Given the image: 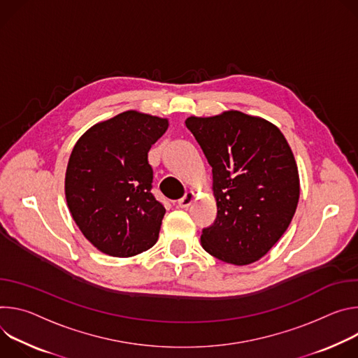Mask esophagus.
Here are the masks:
<instances>
[{
  "mask_svg": "<svg viewBox=\"0 0 358 358\" xmlns=\"http://www.w3.org/2000/svg\"><path fill=\"white\" fill-rule=\"evenodd\" d=\"M193 199H194V193H193V192L185 193L183 197H180V199L178 201V208H180V209L187 208V206L193 202Z\"/></svg>",
  "mask_w": 358,
  "mask_h": 358,
  "instance_id": "34e87169",
  "label": "esophagus"
}]
</instances>
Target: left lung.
Masks as SVG:
<instances>
[{
    "instance_id": "left-lung-1",
    "label": "left lung",
    "mask_w": 358,
    "mask_h": 358,
    "mask_svg": "<svg viewBox=\"0 0 358 358\" xmlns=\"http://www.w3.org/2000/svg\"><path fill=\"white\" fill-rule=\"evenodd\" d=\"M185 124L213 173L217 215L202 230V248L236 266L259 260L287 230L299 203V172L286 138L239 110L190 116Z\"/></svg>"
}]
</instances>
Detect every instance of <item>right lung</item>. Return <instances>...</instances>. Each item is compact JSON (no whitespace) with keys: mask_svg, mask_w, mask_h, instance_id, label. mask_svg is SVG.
I'll return each instance as SVG.
<instances>
[{"mask_svg":"<svg viewBox=\"0 0 358 358\" xmlns=\"http://www.w3.org/2000/svg\"><path fill=\"white\" fill-rule=\"evenodd\" d=\"M168 125V119L127 110L94 125L73 146L66 203L102 253L131 257L156 243L166 209L152 193L148 152Z\"/></svg>","mask_w":358,"mask_h":358,"instance_id":"1","label":"right lung"}]
</instances>
